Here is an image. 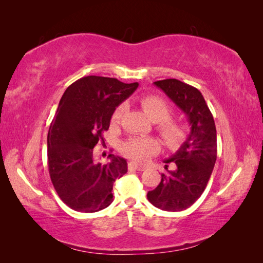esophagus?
<instances>
[{
	"label": "esophagus",
	"instance_id": "1",
	"mask_svg": "<svg viewBox=\"0 0 263 263\" xmlns=\"http://www.w3.org/2000/svg\"><path fill=\"white\" fill-rule=\"evenodd\" d=\"M128 168L137 170V171H144V170H146V167L141 166V165H138L137 163H128Z\"/></svg>",
	"mask_w": 263,
	"mask_h": 263
}]
</instances>
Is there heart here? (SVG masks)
<instances>
[{
	"label": "heart",
	"instance_id": "obj_1",
	"mask_svg": "<svg viewBox=\"0 0 263 263\" xmlns=\"http://www.w3.org/2000/svg\"><path fill=\"white\" fill-rule=\"evenodd\" d=\"M141 105L150 119L157 123V130L167 147L172 149L178 148L186 140L187 126L182 122L171 120L173 110L163 98L149 95L141 99ZM126 109L127 105L125 103L117 106L111 114V123L113 124L119 123L123 115L125 114ZM158 150L159 143L154 138L133 137L122 146L123 154L139 163L146 161L150 156L157 153Z\"/></svg>",
	"mask_w": 263,
	"mask_h": 263
}]
</instances>
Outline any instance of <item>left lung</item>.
<instances>
[{
	"label": "left lung",
	"instance_id": "8db88e82",
	"mask_svg": "<svg viewBox=\"0 0 263 263\" xmlns=\"http://www.w3.org/2000/svg\"><path fill=\"white\" fill-rule=\"evenodd\" d=\"M183 113L191 125L181 148L165 159L158 186L149 191V202L166 211H182L197 201L208 184L217 158V132L211 111L197 88L177 79L154 82ZM175 170H168V165Z\"/></svg>",
	"mask_w": 263,
	"mask_h": 263
}]
</instances>
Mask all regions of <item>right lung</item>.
<instances>
[{
	"label": "right lung",
	"mask_w": 263,
	"mask_h": 263,
	"mask_svg": "<svg viewBox=\"0 0 263 263\" xmlns=\"http://www.w3.org/2000/svg\"><path fill=\"white\" fill-rule=\"evenodd\" d=\"M139 83L115 78L83 77L66 88L47 136L48 171L55 191L71 209L96 212L113 202V184L127 172L124 158L108 155L103 165L93 148L104 142L111 114Z\"/></svg>",
	"instance_id": "1"
}]
</instances>
